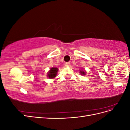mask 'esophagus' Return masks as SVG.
<instances>
[{
	"label": "esophagus",
	"mask_w": 130,
	"mask_h": 130,
	"mask_svg": "<svg viewBox=\"0 0 130 130\" xmlns=\"http://www.w3.org/2000/svg\"><path fill=\"white\" fill-rule=\"evenodd\" d=\"M65 66H67V67H68V66H70V63H69V62H66V63H65Z\"/></svg>",
	"instance_id": "1"
}]
</instances>
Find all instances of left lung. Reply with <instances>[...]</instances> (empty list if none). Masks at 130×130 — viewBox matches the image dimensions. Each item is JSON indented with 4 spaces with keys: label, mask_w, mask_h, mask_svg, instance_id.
I'll return each mask as SVG.
<instances>
[{
    "label": "left lung",
    "mask_w": 130,
    "mask_h": 130,
    "mask_svg": "<svg viewBox=\"0 0 130 130\" xmlns=\"http://www.w3.org/2000/svg\"><path fill=\"white\" fill-rule=\"evenodd\" d=\"M80 73H81V75H85V74H85V72L84 71H82V72L81 71V72H80Z\"/></svg>",
    "instance_id": "1"
}]
</instances>
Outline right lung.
I'll list each match as a JSON object with an SVG mask.
<instances>
[{"instance_id": "obj_1", "label": "right lung", "mask_w": 130, "mask_h": 130, "mask_svg": "<svg viewBox=\"0 0 130 130\" xmlns=\"http://www.w3.org/2000/svg\"><path fill=\"white\" fill-rule=\"evenodd\" d=\"M57 72L58 68L55 67H53L52 68L50 69V71L48 73V77L50 78H54L55 77H56Z\"/></svg>"}]
</instances>
